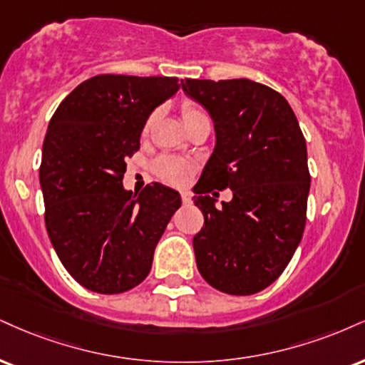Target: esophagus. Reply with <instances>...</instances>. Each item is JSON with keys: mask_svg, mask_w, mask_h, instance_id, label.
Wrapping results in <instances>:
<instances>
[{"mask_svg": "<svg viewBox=\"0 0 365 365\" xmlns=\"http://www.w3.org/2000/svg\"><path fill=\"white\" fill-rule=\"evenodd\" d=\"M182 202L183 204H190L192 202V194L188 190H183L182 192Z\"/></svg>", "mask_w": 365, "mask_h": 365, "instance_id": "34e87169", "label": "esophagus"}]
</instances>
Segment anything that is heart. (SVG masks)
I'll return each mask as SVG.
<instances>
[{"instance_id":"heart-1","label":"heart","mask_w":365,"mask_h":365,"mask_svg":"<svg viewBox=\"0 0 365 365\" xmlns=\"http://www.w3.org/2000/svg\"><path fill=\"white\" fill-rule=\"evenodd\" d=\"M182 115H183V120L190 122L192 118L199 117V115H204V112L200 110L199 107H195V105L192 103H185L182 107ZM151 124V118L148 120V125L146 129ZM192 171V163L188 160H183V158H178V156H161L160 160H156L155 163V173L160 177L161 180H165V182L168 183H175V185H180V183H183L185 180L188 178V175H190Z\"/></svg>"}]
</instances>
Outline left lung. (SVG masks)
Listing matches in <instances>:
<instances>
[{
	"label": "left lung",
	"mask_w": 365,
	"mask_h": 365,
	"mask_svg": "<svg viewBox=\"0 0 365 365\" xmlns=\"http://www.w3.org/2000/svg\"><path fill=\"white\" fill-rule=\"evenodd\" d=\"M182 90L209 112L216 146L197 183L204 227L194 236L205 282L250 296L279 279L302 238L309 194L306 140L279 91L241 80H185ZM214 187L233 200L215 207Z\"/></svg>",
	"instance_id": "obj_1"
}]
</instances>
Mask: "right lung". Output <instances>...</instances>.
I'll return each instance as SVG.
<instances>
[{
  "instance_id": "right-lung-1",
  "label": "right lung",
  "mask_w": 365,
  "mask_h": 365,
  "mask_svg": "<svg viewBox=\"0 0 365 365\" xmlns=\"http://www.w3.org/2000/svg\"><path fill=\"white\" fill-rule=\"evenodd\" d=\"M178 88V78L98 74L51 118L41 163L46 227L64 269L90 291L120 294L143 282L182 204L161 183L139 195L122 185L148 117Z\"/></svg>"
}]
</instances>
